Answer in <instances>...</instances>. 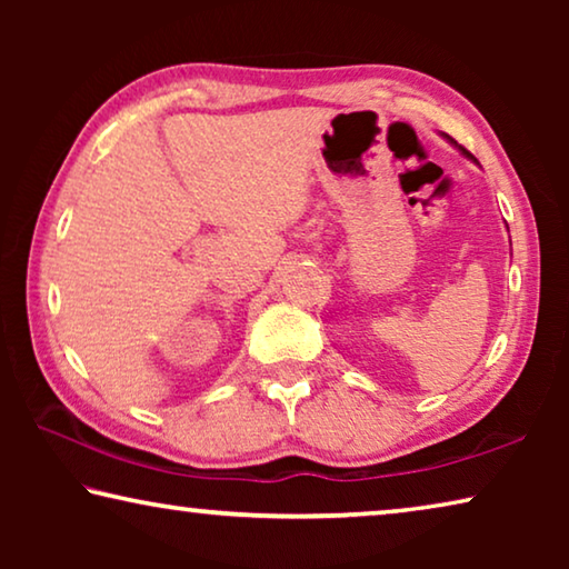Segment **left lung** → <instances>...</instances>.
Returning a JSON list of instances; mask_svg holds the SVG:
<instances>
[{
    "instance_id": "obj_1",
    "label": "left lung",
    "mask_w": 569,
    "mask_h": 569,
    "mask_svg": "<svg viewBox=\"0 0 569 569\" xmlns=\"http://www.w3.org/2000/svg\"><path fill=\"white\" fill-rule=\"evenodd\" d=\"M451 146H457V142H455V140H451ZM457 150H461V156H465V158H469V160H475V156H469V152H467L465 148H459V146H457ZM475 162H477V160H475Z\"/></svg>"
}]
</instances>
